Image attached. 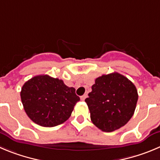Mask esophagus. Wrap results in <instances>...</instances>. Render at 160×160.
<instances>
[{"label":"esophagus","instance_id":"1","mask_svg":"<svg viewBox=\"0 0 160 160\" xmlns=\"http://www.w3.org/2000/svg\"><path fill=\"white\" fill-rule=\"evenodd\" d=\"M87 96H88V95H87V94H84V95H82V96L80 97V99H81L82 101H83V100H84V99H85V98H87Z\"/></svg>","mask_w":160,"mask_h":160}]
</instances>
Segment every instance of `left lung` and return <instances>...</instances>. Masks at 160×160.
I'll list each match as a JSON object with an SVG mask.
<instances>
[{
    "label": "left lung",
    "instance_id": "obj_1",
    "mask_svg": "<svg viewBox=\"0 0 160 160\" xmlns=\"http://www.w3.org/2000/svg\"><path fill=\"white\" fill-rule=\"evenodd\" d=\"M85 99L92 123L104 132L120 129L132 117L138 94L135 85L118 72L95 80Z\"/></svg>",
    "mask_w": 160,
    "mask_h": 160
}]
</instances>
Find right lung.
Wrapping results in <instances>:
<instances>
[{
    "mask_svg": "<svg viewBox=\"0 0 160 160\" xmlns=\"http://www.w3.org/2000/svg\"><path fill=\"white\" fill-rule=\"evenodd\" d=\"M20 97L30 119L43 127L64 123L80 101L74 88L48 75L36 76L28 80L22 87Z\"/></svg>",
    "mask_w": 160,
    "mask_h": 160,
    "instance_id": "1",
    "label": "right lung"
}]
</instances>
